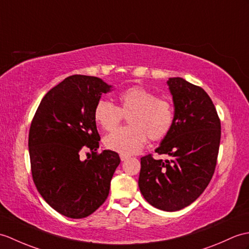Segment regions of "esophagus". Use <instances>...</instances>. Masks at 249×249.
Here are the masks:
<instances>
[{"instance_id":"34e87169","label":"esophagus","mask_w":249,"mask_h":249,"mask_svg":"<svg viewBox=\"0 0 249 249\" xmlns=\"http://www.w3.org/2000/svg\"><path fill=\"white\" fill-rule=\"evenodd\" d=\"M120 158H121V160H122V161H125V160H127V159L129 158V156L126 155V154H120Z\"/></svg>"}]
</instances>
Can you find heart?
Returning <instances> with one entry per match:
<instances>
[{
    "mask_svg": "<svg viewBox=\"0 0 249 249\" xmlns=\"http://www.w3.org/2000/svg\"><path fill=\"white\" fill-rule=\"evenodd\" d=\"M119 107L106 100L95 105L93 117L98 126L113 130L127 117L129 126L117 129L104 139L108 149L121 154H135L145 145L147 138L152 141L163 139L174 121L173 107L164 98H158L154 92L134 86L121 92Z\"/></svg>",
    "mask_w": 249,
    "mask_h": 249,
    "instance_id": "obj_1",
    "label": "heart"
}]
</instances>
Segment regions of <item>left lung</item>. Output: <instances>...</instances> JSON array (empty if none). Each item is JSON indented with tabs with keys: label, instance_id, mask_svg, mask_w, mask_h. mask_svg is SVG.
<instances>
[{
	"label": "left lung",
	"instance_id": "1",
	"mask_svg": "<svg viewBox=\"0 0 249 249\" xmlns=\"http://www.w3.org/2000/svg\"><path fill=\"white\" fill-rule=\"evenodd\" d=\"M175 112L159 155L170 160L141 158L139 188L147 203L163 211H178L199 197L214 174L221 142V121L210 96L181 77L167 80Z\"/></svg>",
	"mask_w": 249,
	"mask_h": 249
}]
</instances>
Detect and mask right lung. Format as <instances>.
I'll use <instances>...</instances> for the list:
<instances>
[{
	"label": "right lung",
	"instance_id": "1",
	"mask_svg": "<svg viewBox=\"0 0 249 249\" xmlns=\"http://www.w3.org/2000/svg\"><path fill=\"white\" fill-rule=\"evenodd\" d=\"M101 78L72 75L44 95L30 135L33 180L54 210L71 218L89 216L106 200L119 154L97 153L101 137L93 112L102 94L111 90ZM90 149L91 159L80 153Z\"/></svg>",
	"mask_w": 249,
	"mask_h": 249
}]
</instances>
